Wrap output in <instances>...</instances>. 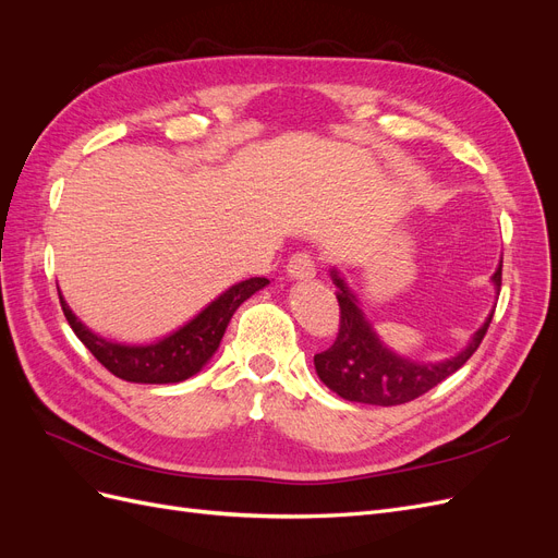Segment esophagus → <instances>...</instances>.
<instances>
[{
    "instance_id": "1",
    "label": "esophagus",
    "mask_w": 558,
    "mask_h": 558,
    "mask_svg": "<svg viewBox=\"0 0 558 558\" xmlns=\"http://www.w3.org/2000/svg\"><path fill=\"white\" fill-rule=\"evenodd\" d=\"M286 272L295 281H310L316 277V260L310 253H295L289 265H286Z\"/></svg>"
}]
</instances>
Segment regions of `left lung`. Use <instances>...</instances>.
I'll return each mask as SVG.
<instances>
[{
	"label": "left lung",
	"mask_w": 558,
	"mask_h": 558,
	"mask_svg": "<svg viewBox=\"0 0 558 558\" xmlns=\"http://www.w3.org/2000/svg\"><path fill=\"white\" fill-rule=\"evenodd\" d=\"M330 277L337 286V302H340V332H337V340L330 349L316 353L314 367L318 379L330 391L351 402L391 408V404L410 402L428 393L433 386L445 381L456 369L465 365V361L482 344L488 324L494 318V314H488L482 328L472 335L468 347L456 356L440 363H416L398 356L396 351L379 340L373 324L359 307L356 295L349 291V286L335 267L330 269ZM500 279L502 265H498L492 277L496 291H500Z\"/></svg>",
	"instance_id": "obj_1"
}]
</instances>
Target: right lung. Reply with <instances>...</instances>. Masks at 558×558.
<instances>
[{
	"mask_svg": "<svg viewBox=\"0 0 558 558\" xmlns=\"http://www.w3.org/2000/svg\"><path fill=\"white\" fill-rule=\"evenodd\" d=\"M267 283L269 281L265 277H251L230 286L226 293L209 302L189 324L150 344H123L105 340V337H99L83 324L62 295L60 305L78 340L88 347L93 356L111 375L134 384H179L197 375L211 361L218 344L223 340L232 314L238 312L244 300L265 289Z\"/></svg>",
	"mask_w": 558,
	"mask_h": 558,
	"instance_id": "add662e5",
	"label": "right lung"
}]
</instances>
